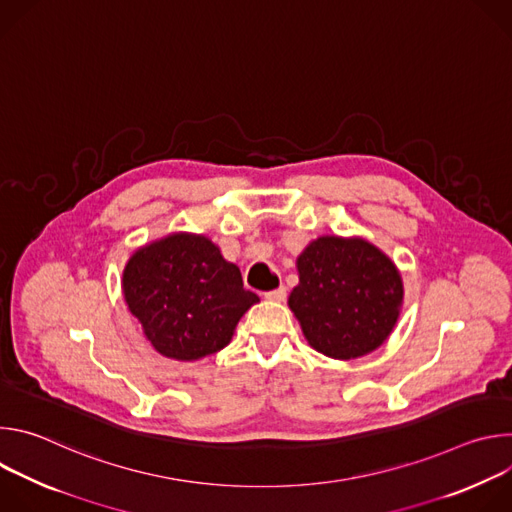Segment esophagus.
<instances>
[{
	"label": "esophagus",
	"mask_w": 512,
	"mask_h": 512,
	"mask_svg": "<svg viewBox=\"0 0 512 512\" xmlns=\"http://www.w3.org/2000/svg\"><path fill=\"white\" fill-rule=\"evenodd\" d=\"M285 296H287V291H285V287H283V285H281V287H277V289L265 291V298H267V300H271V302H283V300H285Z\"/></svg>",
	"instance_id": "obj_1"
}]
</instances>
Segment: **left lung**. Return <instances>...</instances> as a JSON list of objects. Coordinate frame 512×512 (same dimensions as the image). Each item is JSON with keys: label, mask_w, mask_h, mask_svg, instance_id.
Returning <instances> with one entry per match:
<instances>
[{"label": "left lung", "mask_w": 512, "mask_h": 512, "mask_svg": "<svg viewBox=\"0 0 512 512\" xmlns=\"http://www.w3.org/2000/svg\"><path fill=\"white\" fill-rule=\"evenodd\" d=\"M298 273L287 304L312 348L350 360L389 338L403 304V279L373 243L318 237L298 257Z\"/></svg>", "instance_id": "left-lung-1"}]
</instances>
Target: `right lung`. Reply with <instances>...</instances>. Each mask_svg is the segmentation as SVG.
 Wrapping results in <instances>:
<instances>
[{
    "label": "right lung",
    "mask_w": 512,
    "mask_h": 512,
    "mask_svg": "<svg viewBox=\"0 0 512 512\" xmlns=\"http://www.w3.org/2000/svg\"><path fill=\"white\" fill-rule=\"evenodd\" d=\"M123 298L152 346L174 360L225 348L259 302L241 271L208 237L172 233L137 249L123 269Z\"/></svg>",
    "instance_id": "1"
}]
</instances>
